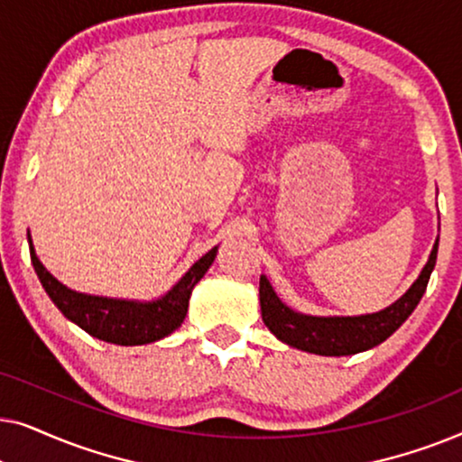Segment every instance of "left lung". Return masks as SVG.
<instances>
[{"mask_svg":"<svg viewBox=\"0 0 462 462\" xmlns=\"http://www.w3.org/2000/svg\"><path fill=\"white\" fill-rule=\"evenodd\" d=\"M438 244L439 239L435 242L431 256H429L425 269L420 271L419 280L400 300H395L384 311L359 315V318H311V315L294 313L277 299L267 277L263 275L258 296H261L264 326L290 346L318 353V356H353V353L372 349L387 340L420 302L435 261H438Z\"/></svg>","mask_w":462,"mask_h":462,"instance_id":"1","label":"left lung"}]
</instances>
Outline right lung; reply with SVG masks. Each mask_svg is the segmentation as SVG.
<instances>
[{
    "label": "right lung",
    "mask_w": 462,
    "mask_h": 462,
    "mask_svg": "<svg viewBox=\"0 0 462 462\" xmlns=\"http://www.w3.org/2000/svg\"><path fill=\"white\" fill-rule=\"evenodd\" d=\"M31 263L40 277L43 290L56 307L60 309L67 319L78 324L90 337H97L105 343L113 345H147L160 340L174 332L185 319L195 283H198L217 256V248H212L206 256H201L185 277L170 290L166 296L153 302H130L103 299V296L79 294L62 286L48 273L46 267L35 256L33 244L29 237Z\"/></svg>",
    "instance_id": "right-lung-1"
}]
</instances>
